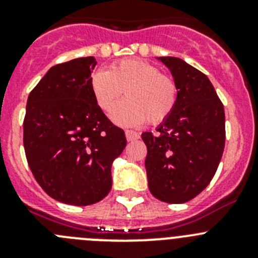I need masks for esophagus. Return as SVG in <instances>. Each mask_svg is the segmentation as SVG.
<instances>
[{"instance_id":"obj_1","label":"esophagus","mask_w":258,"mask_h":258,"mask_svg":"<svg viewBox=\"0 0 258 258\" xmlns=\"http://www.w3.org/2000/svg\"><path fill=\"white\" fill-rule=\"evenodd\" d=\"M125 136H126V140L129 141V142H132V141H137L138 138H140V134L133 131H126L125 132Z\"/></svg>"}]
</instances>
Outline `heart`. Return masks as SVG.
Segmentation results:
<instances>
[{"instance_id": "1", "label": "heart", "mask_w": 258, "mask_h": 258, "mask_svg": "<svg viewBox=\"0 0 258 258\" xmlns=\"http://www.w3.org/2000/svg\"><path fill=\"white\" fill-rule=\"evenodd\" d=\"M90 89L104 112L125 92L128 99L111 111L112 121L120 126H138L146 120L161 124L172 115L178 98L174 80L142 59H122L108 71H97L90 77Z\"/></svg>"}]
</instances>
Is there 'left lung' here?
I'll list each match as a JSON object with an SVG mask.
<instances>
[{
	"label": "left lung",
	"instance_id": "8db88e82",
	"mask_svg": "<svg viewBox=\"0 0 258 258\" xmlns=\"http://www.w3.org/2000/svg\"><path fill=\"white\" fill-rule=\"evenodd\" d=\"M178 89L172 115L142 134L146 172L156 199L181 204L199 195L217 170L225 149V109L206 75L174 56H160Z\"/></svg>",
	"mask_w": 258,
	"mask_h": 258
}]
</instances>
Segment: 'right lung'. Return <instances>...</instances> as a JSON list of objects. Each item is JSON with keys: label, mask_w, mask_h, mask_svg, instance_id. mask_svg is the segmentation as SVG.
Instances as JSON below:
<instances>
[{"label": "right lung", "mask_w": 258, "mask_h": 258, "mask_svg": "<svg viewBox=\"0 0 258 258\" xmlns=\"http://www.w3.org/2000/svg\"><path fill=\"white\" fill-rule=\"evenodd\" d=\"M93 56L47 71L27 101L23 143L42 190L58 202L90 206L112 187L111 165L126 146L121 127L109 121L93 97Z\"/></svg>", "instance_id": "add662e5"}]
</instances>
